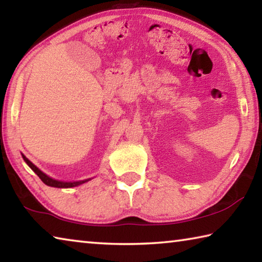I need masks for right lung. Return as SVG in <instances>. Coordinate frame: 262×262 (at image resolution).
Here are the masks:
<instances>
[{"label": "right lung", "mask_w": 262, "mask_h": 262, "mask_svg": "<svg viewBox=\"0 0 262 262\" xmlns=\"http://www.w3.org/2000/svg\"><path fill=\"white\" fill-rule=\"evenodd\" d=\"M23 159L25 161V163L28 164V165L32 168L34 171V173L37 174L39 178L41 179V181L43 184H46L47 186H51V187H57V188H70V187H75V186H78V185H82L84 183H86L90 179H85V180H81V181H74V183H64V181H59V180H55V179H52L51 177H48L47 174L43 173L42 171L39 170V168L34 165L32 162H30L28 158H26L24 155H23Z\"/></svg>", "instance_id": "add662e5"}]
</instances>
